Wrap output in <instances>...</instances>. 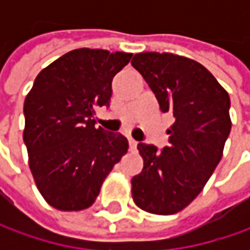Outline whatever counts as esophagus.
<instances>
[{"label": "esophagus", "mask_w": 250, "mask_h": 250, "mask_svg": "<svg viewBox=\"0 0 250 250\" xmlns=\"http://www.w3.org/2000/svg\"><path fill=\"white\" fill-rule=\"evenodd\" d=\"M129 149L130 150H136V146H138V142L135 139H132V138H129Z\"/></svg>", "instance_id": "1"}]
</instances>
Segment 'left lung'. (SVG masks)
Masks as SVG:
<instances>
[{
  "instance_id": "8db88e82",
  "label": "left lung",
  "mask_w": 250,
  "mask_h": 250,
  "mask_svg": "<svg viewBox=\"0 0 250 250\" xmlns=\"http://www.w3.org/2000/svg\"><path fill=\"white\" fill-rule=\"evenodd\" d=\"M132 66L156 94L174 124L169 145L139 143L142 172L132 178V197L142 210L175 214L202 192L223 157L231 130L229 96L202 63L171 53L135 54Z\"/></svg>"
}]
</instances>
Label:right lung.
<instances>
[{"label":"right lung","instance_id":"1","mask_svg":"<svg viewBox=\"0 0 250 250\" xmlns=\"http://www.w3.org/2000/svg\"><path fill=\"white\" fill-rule=\"evenodd\" d=\"M130 58L129 53L78 48L34 79L24 99L23 140L34 182L50 206L90 207L128 151L125 136L94 126V110L110 105L112 78Z\"/></svg>","mask_w":250,"mask_h":250}]
</instances>
